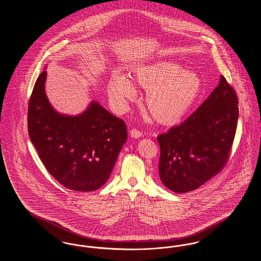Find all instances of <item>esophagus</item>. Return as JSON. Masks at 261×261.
Segmentation results:
<instances>
[{
    "instance_id": "1",
    "label": "esophagus",
    "mask_w": 261,
    "mask_h": 261,
    "mask_svg": "<svg viewBox=\"0 0 261 261\" xmlns=\"http://www.w3.org/2000/svg\"><path fill=\"white\" fill-rule=\"evenodd\" d=\"M130 135L132 138H140L141 136L143 135V133H142V131H140L136 128H133V129L130 130Z\"/></svg>"
}]
</instances>
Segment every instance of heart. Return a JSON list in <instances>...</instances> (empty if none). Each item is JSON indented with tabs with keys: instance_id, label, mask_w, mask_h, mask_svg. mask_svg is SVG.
I'll return each instance as SVG.
<instances>
[{
	"instance_id": "1",
	"label": "heart",
	"mask_w": 261,
	"mask_h": 261,
	"mask_svg": "<svg viewBox=\"0 0 261 261\" xmlns=\"http://www.w3.org/2000/svg\"><path fill=\"white\" fill-rule=\"evenodd\" d=\"M133 83L147 91L146 105L151 116L162 124L177 123L198 98L202 81L194 72L184 71L170 61H157L136 69ZM108 93L115 107L124 111L136 97L132 84L122 75L114 74L108 83Z\"/></svg>"
}]
</instances>
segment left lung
Returning <instances> with one entry per match:
<instances>
[{"instance_id":"left-lung-1","label":"left lung","mask_w":261,"mask_h":261,"mask_svg":"<svg viewBox=\"0 0 261 261\" xmlns=\"http://www.w3.org/2000/svg\"><path fill=\"white\" fill-rule=\"evenodd\" d=\"M238 115L237 93L221 75L219 85L192 115L157 137L159 176L165 187L185 193L219 174L229 158Z\"/></svg>"}]
</instances>
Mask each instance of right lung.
Masks as SVG:
<instances>
[{
    "mask_svg": "<svg viewBox=\"0 0 261 261\" xmlns=\"http://www.w3.org/2000/svg\"><path fill=\"white\" fill-rule=\"evenodd\" d=\"M46 72L34 85L28 132L42 164L57 181L74 191H93L110 177L127 140L123 119L92 102L82 115H60L44 92Z\"/></svg>",
    "mask_w": 261,
    "mask_h": 261,
    "instance_id": "obj_1",
    "label": "right lung"
}]
</instances>
